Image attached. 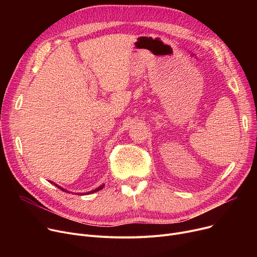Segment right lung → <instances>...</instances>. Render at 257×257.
<instances>
[{
	"label": "right lung",
	"instance_id": "right-lung-1",
	"mask_svg": "<svg viewBox=\"0 0 257 257\" xmlns=\"http://www.w3.org/2000/svg\"><path fill=\"white\" fill-rule=\"evenodd\" d=\"M50 182H51V181H50ZM51 183H53L54 185H56V186H57L58 188H60V190H61V191H63V192H66V193H70V192H67L66 190H64V188H63V187H61V186H59V185L55 184V183H54V182H51ZM104 185H105V184H102L101 186H99L98 188H96V190H93V191H90V192H88V193H80V194L78 193V195H88V194H92V193H96V192H98V191L102 190V188L104 187Z\"/></svg>",
	"mask_w": 257,
	"mask_h": 257
}]
</instances>
